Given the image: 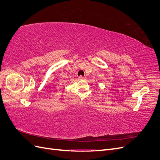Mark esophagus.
<instances>
[{
    "label": "esophagus",
    "mask_w": 160,
    "mask_h": 160,
    "mask_svg": "<svg viewBox=\"0 0 160 160\" xmlns=\"http://www.w3.org/2000/svg\"><path fill=\"white\" fill-rule=\"evenodd\" d=\"M78 79H79V80H83V79H86V77L80 75V76L78 77Z\"/></svg>",
    "instance_id": "1"
}]
</instances>
